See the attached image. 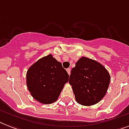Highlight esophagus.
<instances>
[{
	"label": "esophagus",
	"mask_w": 129,
	"mask_h": 129,
	"mask_svg": "<svg viewBox=\"0 0 129 129\" xmlns=\"http://www.w3.org/2000/svg\"><path fill=\"white\" fill-rule=\"evenodd\" d=\"M67 72H68V74H69V75H70V74H71V69H70V68H69V69H67Z\"/></svg>",
	"instance_id": "1"
}]
</instances>
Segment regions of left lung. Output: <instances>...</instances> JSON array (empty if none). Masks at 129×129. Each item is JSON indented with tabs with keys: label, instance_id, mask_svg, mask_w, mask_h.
<instances>
[{
	"label": "left lung",
	"instance_id": "left-lung-1",
	"mask_svg": "<svg viewBox=\"0 0 129 129\" xmlns=\"http://www.w3.org/2000/svg\"><path fill=\"white\" fill-rule=\"evenodd\" d=\"M110 80L109 72L102 64L82 57L72 68L69 82L77 103L90 106L98 104L105 96Z\"/></svg>",
	"mask_w": 129,
	"mask_h": 129
}]
</instances>
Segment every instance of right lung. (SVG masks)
<instances>
[{"label":"right lung","instance_id":"obj_1","mask_svg":"<svg viewBox=\"0 0 129 129\" xmlns=\"http://www.w3.org/2000/svg\"><path fill=\"white\" fill-rule=\"evenodd\" d=\"M69 78V74L61 63L50 54L29 68L26 84L36 100L41 104H51L57 100Z\"/></svg>","mask_w":129,"mask_h":129}]
</instances>
